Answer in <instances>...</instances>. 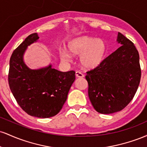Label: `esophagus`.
I'll return each instance as SVG.
<instances>
[{
  "mask_svg": "<svg viewBox=\"0 0 147 147\" xmlns=\"http://www.w3.org/2000/svg\"><path fill=\"white\" fill-rule=\"evenodd\" d=\"M75 75H76V77H79V78H83V77H84V74H82V72H79V71H76Z\"/></svg>",
  "mask_w": 147,
  "mask_h": 147,
  "instance_id": "esophagus-1",
  "label": "esophagus"
}]
</instances>
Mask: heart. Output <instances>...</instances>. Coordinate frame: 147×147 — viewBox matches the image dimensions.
Instances as JSON below:
<instances>
[{
  "label": "heart",
  "instance_id": "obj_1",
  "mask_svg": "<svg viewBox=\"0 0 147 147\" xmlns=\"http://www.w3.org/2000/svg\"><path fill=\"white\" fill-rule=\"evenodd\" d=\"M68 51L72 55H80L79 61L84 68L92 70L98 67L105 59L107 52L106 41L102 38L82 36L74 38L69 42ZM64 61L70 59V55L66 51L61 53Z\"/></svg>",
  "mask_w": 147,
  "mask_h": 147
}]
</instances>
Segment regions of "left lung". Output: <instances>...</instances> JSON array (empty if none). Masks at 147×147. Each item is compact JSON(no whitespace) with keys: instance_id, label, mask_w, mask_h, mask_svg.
Listing matches in <instances>:
<instances>
[{"instance_id":"8db88e82","label":"left lung","mask_w":147,"mask_h":147,"mask_svg":"<svg viewBox=\"0 0 147 147\" xmlns=\"http://www.w3.org/2000/svg\"><path fill=\"white\" fill-rule=\"evenodd\" d=\"M117 49L97 68L86 72L88 97L96 111L111 114L132 100L141 78L138 51L132 41L118 32Z\"/></svg>"}]
</instances>
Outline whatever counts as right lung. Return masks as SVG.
Returning <instances> with one entry per match:
<instances>
[{
	"label": "right lung",
	"instance_id": "add662e5",
	"mask_svg": "<svg viewBox=\"0 0 147 147\" xmlns=\"http://www.w3.org/2000/svg\"><path fill=\"white\" fill-rule=\"evenodd\" d=\"M38 38V34H32L14 50L9 60L8 82L14 98L25 113L48 118L61 110L75 79V72H61L52 68L51 65L38 70L28 68L23 54L27 47Z\"/></svg>",
	"mask_w": 147,
	"mask_h": 147
}]
</instances>
